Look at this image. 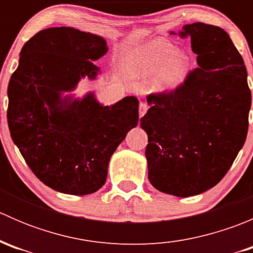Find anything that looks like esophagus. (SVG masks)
I'll return each instance as SVG.
<instances>
[{"mask_svg":"<svg viewBox=\"0 0 253 253\" xmlns=\"http://www.w3.org/2000/svg\"><path fill=\"white\" fill-rule=\"evenodd\" d=\"M148 110V105L145 103L139 104V117H143Z\"/></svg>","mask_w":253,"mask_h":253,"instance_id":"1","label":"esophagus"}]
</instances>
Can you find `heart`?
I'll use <instances>...</instances> for the list:
<instances>
[{"label":"heart","instance_id":"b5f03b06","mask_svg":"<svg viewBox=\"0 0 253 253\" xmlns=\"http://www.w3.org/2000/svg\"><path fill=\"white\" fill-rule=\"evenodd\" d=\"M136 67L143 77H154L155 90L168 91L174 90L185 82L190 61L174 45L155 40L141 51Z\"/></svg>","mask_w":253,"mask_h":253}]
</instances>
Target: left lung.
Listing matches in <instances>:
<instances>
[{"label": "left lung", "mask_w": 253, "mask_h": 253, "mask_svg": "<svg viewBox=\"0 0 253 253\" xmlns=\"http://www.w3.org/2000/svg\"><path fill=\"white\" fill-rule=\"evenodd\" d=\"M170 34H175L171 32ZM198 67L171 91L149 94L141 119L148 134V178L160 192L200 195L225 176L244 147L251 90L244 60L215 25H183Z\"/></svg>", "instance_id": "left-lung-1"}]
</instances>
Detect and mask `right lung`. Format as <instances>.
<instances>
[{
    "mask_svg": "<svg viewBox=\"0 0 253 253\" xmlns=\"http://www.w3.org/2000/svg\"><path fill=\"white\" fill-rule=\"evenodd\" d=\"M108 52L104 38L70 27L48 28L30 38L8 84L12 141L42 182L83 196L101 188L111 155L138 124V99L104 106L88 93L72 95L81 78L95 79L93 61Z\"/></svg>",
    "mask_w": 253,
    "mask_h": 253,
    "instance_id": "right-lung-1",
    "label": "right lung"
}]
</instances>
